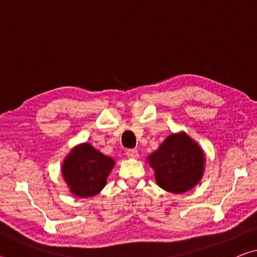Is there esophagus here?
<instances>
[{"mask_svg":"<svg viewBox=\"0 0 257 257\" xmlns=\"http://www.w3.org/2000/svg\"><path fill=\"white\" fill-rule=\"evenodd\" d=\"M125 155H127L130 159H137L139 156L137 150H127V152H125Z\"/></svg>","mask_w":257,"mask_h":257,"instance_id":"1","label":"esophagus"}]
</instances>
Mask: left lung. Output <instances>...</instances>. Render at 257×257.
Segmentation results:
<instances>
[{
    "label": "left lung",
    "instance_id": "1",
    "mask_svg": "<svg viewBox=\"0 0 257 257\" xmlns=\"http://www.w3.org/2000/svg\"><path fill=\"white\" fill-rule=\"evenodd\" d=\"M149 159L158 185L173 194L191 189L203 176L202 149L184 133L169 136Z\"/></svg>",
    "mask_w": 257,
    "mask_h": 257
}]
</instances>
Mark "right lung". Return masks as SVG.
Listing matches in <instances>:
<instances>
[{
  "label": "right lung",
  "instance_id": "1",
  "mask_svg": "<svg viewBox=\"0 0 257 257\" xmlns=\"http://www.w3.org/2000/svg\"><path fill=\"white\" fill-rule=\"evenodd\" d=\"M113 167V159L86 143L70 152L64 160L62 173L71 193L86 198L95 196L104 188Z\"/></svg>",
  "mask_w": 257,
  "mask_h": 257
}]
</instances>
